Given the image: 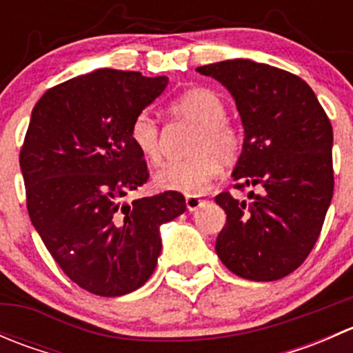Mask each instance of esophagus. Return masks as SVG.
Returning a JSON list of instances; mask_svg holds the SVG:
<instances>
[{
	"mask_svg": "<svg viewBox=\"0 0 353 353\" xmlns=\"http://www.w3.org/2000/svg\"><path fill=\"white\" fill-rule=\"evenodd\" d=\"M203 205V199L198 196H186V208L188 212H196L199 206Z\"/></svg>",
	"mask_w": 353,
	"mask_h": 353,
	"instance_id": "obj_1",
	"label": "esophagus"
}]
</instances>
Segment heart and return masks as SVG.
I'll use <instances>...</instances> for the list:
<instances>
[{
	"instance_id": "obj_1",
	"label": "heart",
	"mask_w": 353,
	"mask_h": 353,
	"mask_svg": "<svg viewBox=\"0 0 353 353\" xmlns=\"http://www.w3.org/2000/svg\"><path fill=\"white\" fill-rule=\"evenodd\" d=\"M176 116L196 124L198 133L191 145V159L170 162L159 169L154 184L159 190L177 191L194 196L201 194L219 179L220 163H230L239 155V131L225 119L227 109L222 99L208 88H191L170 104ZM133 147L148 163L160 160L159 124L148 112L134 116L130 126Z\"/></svg>"
}]
</instances>
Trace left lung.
<instances>
[{
  "instance_id": "left-lung-1",
  "label": "left lung",
  "mask_w": 353,
  "mask_h": 353,
  "mask_svg": "<svg viewBox=\"0 0 353 353\" xmlns=\"http://www.w3.org/2000/svg\"><path fill=\"white\" fill-rule=\"evenodd\" d=\"M236 101L244 143L232 170L251 203L220 193L227 222L215 251L232 273L273 282L314 248L333 198V130L312 88L295 74L251 59L196 68Z\"/></svg>"
}]
</instances>
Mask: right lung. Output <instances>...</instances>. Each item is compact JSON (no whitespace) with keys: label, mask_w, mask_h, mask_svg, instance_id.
Listing matches in <instances>:
<instances>
[{"label":"right lung","mask_w":353,"mask_h":353,"mask_svg":"<svg viewBox=\"0 0 353 353\" xmlns=\"http://www.w3.org/2000/svg\"><path fill=\"white\" fill-rule=\"evenodd\" d=\"M167 83L104 68L49 88L32 109L20 152L32 225L70 280L95 295L143 285L162 251L160 225L186 210L177 191L123 201L148 179L131 121Z\"/></svg>","instance_id":"1"}]
</instances>
